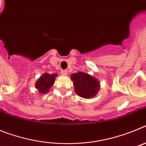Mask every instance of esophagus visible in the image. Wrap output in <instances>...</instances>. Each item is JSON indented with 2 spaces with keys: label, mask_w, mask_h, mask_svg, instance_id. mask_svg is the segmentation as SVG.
<instances>
[{
  "label": "esophagus",
  "mask_w": 146,
  "mask_h": 146,
  "mask_svg": "<svg viewBox=\"0 0 146 146\" xmlns=\"http://www.w3.org/2000/svg\"><path fill=\"white\" fill-rule=\"evenodd\" d=\"M60 73H61L62 75L66 76L67 74H68V72H67V70H62L61 72H60Z\"/></svg>",
  "instance_id": "obj_1"
}]
</instances>
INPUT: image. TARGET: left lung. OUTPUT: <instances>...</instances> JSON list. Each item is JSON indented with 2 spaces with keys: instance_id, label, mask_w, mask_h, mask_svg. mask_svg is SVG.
Instances as JSON below:
<instances>
[{
  "instance_id": "obj_1",
  "label": "left lung",
  "mask_w": 146,
  "mask_h": 146,
  "mask_svg": "<svg viewBox=\"0 0 146 146\" xmlns=\"http://www.w3.org/2000/svg\"><path fill=\"white\" fill-rule=\"evenodd\" d=\"M76 94L84 99L96 96L100 89V82L96 77L85 72H77L71 75Z\"/></svg>"
}]
</instances>
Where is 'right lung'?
<instances>
[{"label": "right lung", "instance_id": "1", "mask_svg": "<svg viewBox=\"0 0 146 146\" xmlns=\"http://www.w3.org/2000/svg\"><path fill=\"white\" fill-rule=\"evenodd\" d=\"M57 76V74H50L48 73H44L36 81V84H35V87L40 94H47L50 91V88L53 86L55 77Z\"/></svg>", "mask_w": 146, "mask_h": 146}]
</instances>
